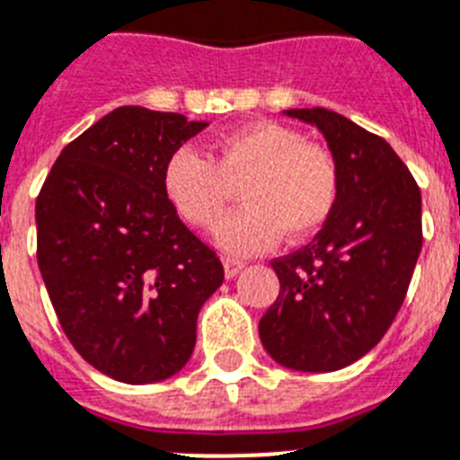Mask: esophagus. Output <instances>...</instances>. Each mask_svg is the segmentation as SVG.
I'll return each instance as SVG.
<instances>
[{"mask_svg":"<svg viewBox=\"0 0 460 460\" xmlns=\"http://www.w3.org/2000/svg\"><path fill=\"white\" fill-rule=\"evenodd\" d=\"M243 266H245V261L243 260H236V257H224V273H226V278L238 276V271H241Z\"/></svg>","mask_w":460,"mask_h":460,"instance_id":"esophagus-1","label":"esophagus"}]
</instances>
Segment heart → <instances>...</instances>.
Segmentation results:
<instances>
[{
  "label": "heart",
  "instance_id": "obj_1",
  "mask_svg": "<svg viewBox=\"0 0 460 460\" xmlns=\"http://www.w3.org/2000/svg\"><path fill=\"white\" fill-rule=\"evenodd\" d=\"M243 185L248 206L219 226L226 252L252 254L285 236L306 238L323 226L339 199V172L323 146L306 145L299 130L252 121L226 130L210 145V158L182 146L164 168V191L191 226L212 229Z\"/></svg>",
  "mask_w": 460,
  "mask_h": 460
}]
</instances>
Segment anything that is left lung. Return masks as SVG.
<instances>
[{"label":"left lung","instance_id":"1","mask_svg":"<svg viewBox=\"0 0 460 460\" xmlns=\"http://www.w3.org/2000/svg\"><path fill=\"white\" fill-rule=\"evenodd\" d=\"M285 114L323 133L339 199L306 248L271 261L280 292L260 339L283 367L334 372L369 353L402 306L423 243L420 191L379 135L325 107Z\"/></svg>","mask_w":460,"mask_h":460}]
</instances>
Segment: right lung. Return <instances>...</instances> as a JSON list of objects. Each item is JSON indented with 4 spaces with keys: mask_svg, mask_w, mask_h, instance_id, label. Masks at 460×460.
<instances>
[{
    "mask_svg": "<svg viewBox=\"0 0 460 460\" xmlns=\"http://www.w3.org/2000/svg\"><path fill=\"white\" fill-rule=\"evenodd\" d=\"M175 111L119 107L65 146L37 196V261L76 353L111 379L184 367L222 261L165 199L168 158L206 128Z\"/></svg>",
    "mask_w": 460,
    "mask_h": 460,
    "instance_id": "add662e5",
    "label": "right lung"
}]
</instances>
